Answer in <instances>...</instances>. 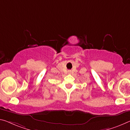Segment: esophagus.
Instances as JSON below:
<instances>
[{
	"instance_id": "obj_1",
	"label": "esophagus",
	"mask_w": 130,
	"mask_h": 130,
	"mask_svg": "<svg viewBox=\"0 0 130 130\" xmlns=\"http://www.w3.org/2000/svg\"><path fill=\"white\" fill-rule=\"evenodd\" d=\"M68 73H71V71H68Z\"/></svg>"
}]
</instances>
